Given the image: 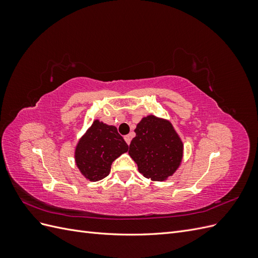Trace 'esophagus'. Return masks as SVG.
Listing matches in <instances>:
<instances>
[{
  "instance_id": "1",
  "label": "esophagus",
  "mask_w": 258,
  "mask_h": 258,
  "mask_svg": "<svg viewBox=\"0 0 258 258\" xmlns=\"http://www.w3.org/2000/svg\"><path fill=\"white\" fill-rule=\"evenodd\" d=\"M131 138H132V136H131V135L124 136V141L127 142V144H128V145H129V144H130V142H131Z\"/></svg>"
}]
</instances>
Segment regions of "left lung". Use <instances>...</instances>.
<instances>
[{"label":"left lung","instance_id":"left-lung-1","mask_svg":"<svg viewBox=\"0 0 258 258\" xmlns=\"http://www.w3.org/2000/svg\"><path fill=\"white\" fill-rule=\"evenodd\" d=\"M129 155L140 173L152 181H165L172 175L183 157V143L168 120L150 115L138 123Z\"/></svg>","mask_w":258,"mask_h":258}]
</instances>
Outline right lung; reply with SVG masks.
<instances>
[{
	"instance_id": "right-lung-1",
	"label": "right lung",
	"mask_w": 258,
	"mask_h": 258,
	"mask_svg": "<svg viewBox=\"0 0 258 258\" xmlns=\"http://www.w3.org/2000/svg\"><path fill=\"white\" fill-rule=\"evenodd\" d=\"M128 148L116 127L95 120L76 146V166L89 181H100L110 174L112 162Z\"/></svg>"
}]
</instances>
